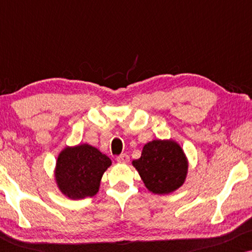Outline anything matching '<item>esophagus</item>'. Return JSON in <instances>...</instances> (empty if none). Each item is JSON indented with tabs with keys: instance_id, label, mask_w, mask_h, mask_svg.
Wrapping results in <instances>:
<instances>
[{
	"instance_id": "obj_1",
	"label": "esophagus",
	"mask_w": 252,
	"mask_h": 252,
	"mask_svg": "<svg viewBox=\"0 0 252 252\" xmlns=\"http://www.w3.org/2000/svg\"><path fill=\"white\" fill-rule=\"evenodd\" d=\"M117 161H118V163H120V164H127L129 161L128 155H126V154L120 155V156L117 157Z\"/></svg>"
}]
</instances>
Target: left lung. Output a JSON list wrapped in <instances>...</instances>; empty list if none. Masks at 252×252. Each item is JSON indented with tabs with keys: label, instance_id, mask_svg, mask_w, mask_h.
Segmentation results:
<instances>
[{
	"label": "left lung",
	"instance_id": "8db88e82",
	"mask_svg": "<svg viewBox=\"0 0 252 252\" xmlns=\"http://www.w3.org/2000/svg\"><path fill=\"white\" fill-rule=\"evenodd\" d=\"M148 190L168 195L185 184L188 158L175 140H153L144 144L139 159L132 161Z\"/></svg>",
	"mask_w": 252,
	"mask_h": 252
}]
</instances>
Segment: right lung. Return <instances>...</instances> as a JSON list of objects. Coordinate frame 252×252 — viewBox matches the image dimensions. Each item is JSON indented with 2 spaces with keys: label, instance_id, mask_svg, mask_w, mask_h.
Segmentation results:
<instances>
[{
  "label": "right lung",
  "instance_id": "add662e5",
  "mask_svg": "<svg viewBox=\"0 0 252 252\" xmlns=\"http://www.w3.org/2000/svg\"><path fill=\"white\" fill-rule=\"evenodd\" d=\"M111 164V159L105 154L91 144L66 146L57 156L55 182L65 197H92L98 192L103 174Z\"/></svg>",
  "mask_w": 252,
  "mask_h": 252
}]
</instances>
